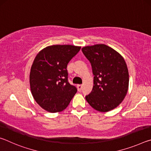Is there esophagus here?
Masks as SVG:
<instances>
[{"mask_svg": "<svg viewBox=\"0 0 151 151\" xmlns=\"http://www.w3.org/2000/svg\"><path fill=\"white\" fill-rule=\"evenodd\" d=\"M82 88H83V85H77V89H78V91L79 92L81 91Z\"/></svg>", "mask_w": 151, "mask_h": 151, "instance_id": "1", "label": "esophagus"}]
</instances>
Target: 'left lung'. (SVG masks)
<instances>
[{"instance_id": "8db88e82", "label": "left lung", "mask_w": 151, "mask_h": 151, "mask_svg": "<svg viewBox=\"0 0 151 151\" xmlns=\"http://www.w3.org/2000/svg\"><path fill=\"white\" fill-rule=\"evenodd\" d=\"M91 64L94 86L85 96L96 111L108 112L124 100L129 88V71L123 57L113 48L100 44L82 48Z\"/></svg>"}]
</instances>
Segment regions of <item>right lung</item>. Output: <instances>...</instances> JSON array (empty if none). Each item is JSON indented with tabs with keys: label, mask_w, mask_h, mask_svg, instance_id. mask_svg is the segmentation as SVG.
<instances>
[{
	"label": "right lung",
	"mask_w": 151,
	"mask_h": 151,
	"mask_svg": "<svg viewBox=\"0 0 151 151\" xmlns=\"http://www.w3.org/2000/svg\"><path fill=\"white\" fill-rule=\"evenodd\" d=\"M81 47L52 45L36 56L30 73V86L35 101L45 111L60 112L69 104L77 89L68 81L67 65Z\"/></svg>",
	"instance_id": "1"
}]
</instances>
